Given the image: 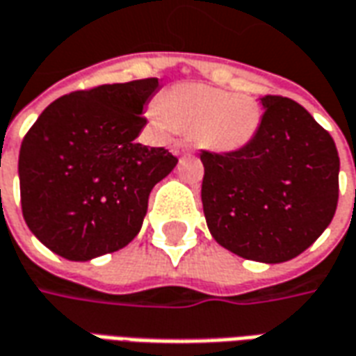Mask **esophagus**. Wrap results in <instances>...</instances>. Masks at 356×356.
Listing matches in <instances>:
<instances>
[{
  "label": "esophagus",
  "mask_w": 356,
  "mask_h": 356,
  "mask_svg": "<svg viewBox=\"0 0 356 356\" xmlns=\"http://www.w3.org/2000/svg\"><path fill=\"white\" fill-rule=\"evenodd\" d=\"M186 150H188V146H186L185 143H181V140L173 144V152L177 154V156H179V154H185Z\"/></svg>",
  "instance_id": "esophagus-1"
}]
</instances>
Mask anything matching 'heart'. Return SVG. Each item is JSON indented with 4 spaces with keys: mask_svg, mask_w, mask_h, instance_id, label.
I'll return each instance as SVG.
<instances>
[{
    "mask_svg": "<svg viewBox=\"0 0 356 356\" xmlns=\"http://www.w3.org/2000/svg\"><path fill=\"white\" fill-rule=\"evenodd\" d=\"M161 123L181 131H196L198 143L229 152L238 150L256 135L260 106L248 94L229 92L206 84H181L158 102Z\"/></svg>",
    "mask_w": 356,
    "mask_h": 356,
    "instance_id": "1",
    "label": "heart"
}]
</instances>
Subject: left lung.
Returning a JSON list of instances; mask_svg holds the SVG:
<instances>
[{
    "instance_id": "obj_1",
    "label": "left lung",
    "mask_w": 356,
    "mask_h": 356,
    "mask_svg": "<svg viewBox=\"0 0 356 356\" xmlns=\"http://www.w3.org/2000/svg\"><path fill=\"white\" fill-rule=\"evenodd\" d=\"M256 135L233 152H200L202 208L221 247L280 264L305 252L330 225L339 198L332 135L300 104L262 96Z\"/></svg>"
}]
</instances>
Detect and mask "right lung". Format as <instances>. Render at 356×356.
Returning <instances> with one entry per match:
<instances>
[{"mask_svg":"<svg viewBox=\"0 0 356 356\" xmlns=\"http://www.w3.org/2000/svg\"><path fill=\"white\" fill-rule=\"evenodd\" d=\"M158 79L100 84L49 104L19 154L29 229L67 260L115 252L138 235L154 185L177 158L135 143Z\"/></svg>","mask_w":356,"mask_h":356,"instance_id":"obj_1","label":"right lung"}]
</instances>
